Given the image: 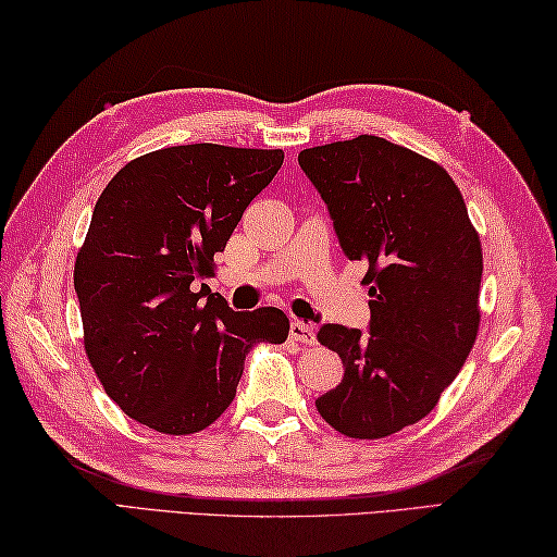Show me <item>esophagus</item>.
Segmentation results:
<instances>
[{"instance_id":"1","label":"esophagus","mask_w":557,"mask_h":557,"mask_svg":"<svg viewBox=\"0 0 557 557\" xmlns=\"http://www.w3.org/2000/svg\"><path fill=\"white\" fill-rule=\"evenodd\" d=\"M289 337L299 345H315V330L301 321H294L289 325Z\"/></svg>"}]
</instances>
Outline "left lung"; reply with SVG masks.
Segmentation results:
<instances>
[{
	"instance_id": "8db88e82",
	"label": "left lung",
	"mask_w": 557,
	"mask_h": 557,
	"mask_svg": "<svg viewBox=\"0 0 557 557\" xmlns=\"http://www.w3.org/2000/svg\"><path fill=\"white\" fill-rule=\"evenodd\" d=\"M299 164L325 200L342 251L369 265L371 285L366 333L318 330L345 375L315 407L349 437L393 435L437 405L474 347L479 234L453 176L385 138L306 148Z\"/></svg>"
}]
</instances>
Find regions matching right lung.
<instances>
[{"instance_id":"1","label":"right lung","mask_w":557,"mask_h":557,"mask_svg":"<svg viewBox=\"0 0 557 557\" xmlns=\"http://www.w3.org/2000/svg\"><path fill=\"white\" fill-rule=\"evenodd\" d=\"M282 160V150L162 148L98 198L74 268L83 342L104 393L152 431L208 429L232 405L246 354L289 335L280 309L232 311L196 289Z\"/></svg>"}]
</instances>
